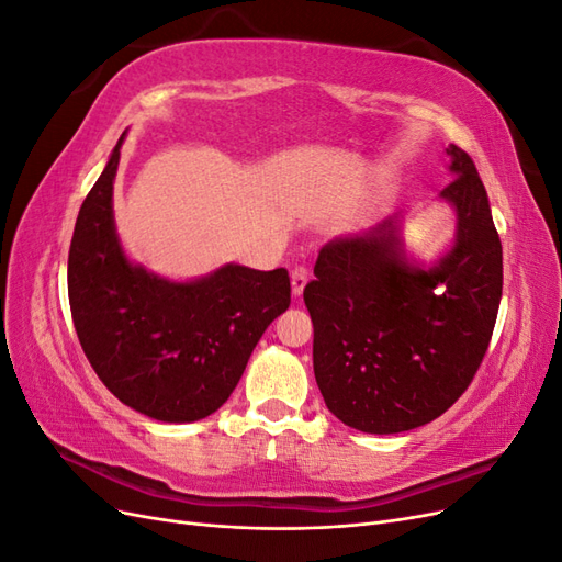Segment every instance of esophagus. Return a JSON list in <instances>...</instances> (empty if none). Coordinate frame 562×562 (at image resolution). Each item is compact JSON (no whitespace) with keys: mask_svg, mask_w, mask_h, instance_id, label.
I'll return each instance as SVG.
<instances>
[{"mask_svg":"<svg viewBox=\"0 0 562 562\" xmlns=\"http://www.w3.org/2000/svg\"><path fill=\"white\" fill-rule=\"evenodd\" d=\"M307 281H310V269L304 267V265L293 267V271H291V285H293V295H295V297L302 295V291H304V285H307Z\"/></svg>","mask_w":562,"mask_h":562,"instance_id":"esophagus-1","label":"esophagus"}]
</instances>
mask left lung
Segmentation results:
<instances>
[{
  "mask_svg": "<svg viewBox=\"0 0 562 562\" xmlns=\"http://www.w3.org/2000/svg\"><path fill=\"white\" fill-rule=\"evenodd\" d=\"M457 239L431 269L405 262L396 220L326 244L304 288L314 375L328 411L366 434L443 415L487 351L502 300V241L473 159L450 145Z\"/></svg>",
  "mask_w": 562,
  "mask_h": 562,
  "instance_id": "8db88e82",
  "label": "left lung"
}]
</instances>
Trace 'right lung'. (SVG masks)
I'll return each instance as SVG.
<instances>
[{"label": "right lung", "instance_id": "right-lung-1", "mask_svg": "<svg viewBox=\"0 0 562 562\" xmlns=\"http://www.w3.org/2000/svg\"><path fill=\"white\" fill-rule=\"evenodd\" d=\"M122 140L77 215L67 258L75 330L119 401L159 422H196L239 384L258 339L291 304V277L227 265L173 283L131 265L112 217Z\"/></svg>", "mask_w": 562, "mask_h": 562}]
</instances>
